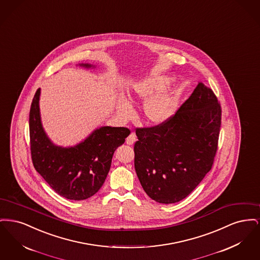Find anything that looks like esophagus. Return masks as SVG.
Here are the masks:
<instances>
[{
    "mask_svg": "<svg viewBox=\"0 0 260 260\" xmlns=\"http://www.w3.org/2000/svg\"><path fill=\"white\" fill-rule=\"evenodd\" d=\"M136 141V136L135 134H131L129 136L126 137V139H125V142H126V144H128V145H133Z\"/></svg>",
    "mask_w": 260,
    "mask_h": 260,
    "instance_id": "esophagus-1",
    "label": "esophagus"
}]
</instances>
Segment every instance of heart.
I'll return each mask as SVG.
<instances>
[{
    "mask_svg": "<svg viewBox=\"0 0 260 260\" xmlns=\"http://www.w3.org/2000/svg\"><path fill=\"white\" fill-rule=\"evenodd\" d=\"M173 79L168 76L152 75L136 82L129 92L133 101H145L143 115L149 124H166L173 115L176 106V98L172 90H165L171 85ZM118 114L123 119L133 116L132 105L123 98L117 102Z\"/></svg>",
    "mask_w": 260,
    "mask_h": 260,
    "instance_id": "heart-1",
    "label": "heart"
}]
</instances>
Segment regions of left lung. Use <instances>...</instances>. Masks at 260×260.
Listing matches in <instances>:
<instances>
[{"instance_id": "8db88e82", "label": "left lung", "mask_w": 260, "mask_h": 260, "mask_svg": "<svg viewBox=\"0 0 260 260\" xmlns=\"http://www.w3.org/2000/svg\"><path fill=\"white\" fill-rule=\"evenodd\" d=\"M220 124L218 100L199 83L166 124L136 128L135 169L150 198L177 203L199 185L211 170Z\"/></svg>"}]
</instances>
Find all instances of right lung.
I'll use <instances>...</instances> for the list:
<instances>
[{
	"label": "right lung",
	"instance_id": "right-lung-1",
	"mask_svg": "<svg viewBox=\"0 0 260 260\" xmlns=\"http://www.w3.org/2000/svg\"><path fill=\"white\" fill-rule=\"evenodd\" d=\"M80 66L94 67L83 63ZM40 94L41 88H38L29 114L30 149L35 170L64 198L80 201L93 196L107 177L115 150L124 144L131 131L101 126L73 147L57 146L42 125Z\"/></svg>",
	"mask_w": 260,
	"mask_h": 260
}]
</instances>
